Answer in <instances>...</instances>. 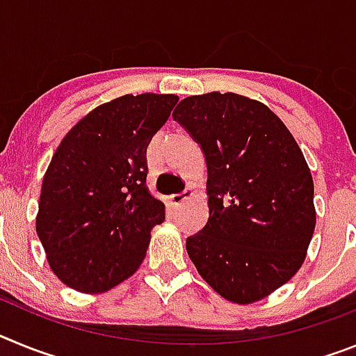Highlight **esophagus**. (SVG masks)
Instances as JSON below:
<instances>
[{"label":"esophagus","instance_id":"esophagus-1","mask_svg":"<svg viewBox=\"0 0 356 356\" xmlns=\"http://www.w3.org/2000/svg\"><path fill=\"white\" fill-rule=\"evenodd\" d=\"M193 196H194L193 188H185V191H181V193L171 194V196H169V201H171V205L178 207L181 205L185 200H188V197H193Z\"/></svg>","mask_w":356,"mask_h":356}]
</instances>
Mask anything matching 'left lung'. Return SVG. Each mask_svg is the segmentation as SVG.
<instances>
[{
    "label": "left lung",
    "mask_w": 356,
    "mask_h": 356,
    "mask_svg": "<svg viewBox=\"0 0 356 356\" xmlns=\"http://www.w3.org/2000/svg\"><path fill=\"white\" fill-rule=\"evenodd\" d=\"M172 118L197 140L209 172V221L187 238L188 257L225 300H264L300 271L316 229L307 160L282 119L248 96H188Z\"/></svg>",
    "instance_id": "obj_1"
}]
</instances>
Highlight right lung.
I'll return each mask as SVG.
<instances>
[{
    "mask_svg": "<svg viewBox=\"0 0 356 356\" xmlns=\"http://www.w3.org/2000/svg\"><path fill=\"white\" fill-rule=\"evenodd\" d=\"M175 94H124L67 131L40 188L35 229L51 271L81 294H103L143 264L165 205L146 187V149Z\"/></svg>",
    "mask_w": 356,
    "mask_h": 356,
    "instance_id": "right-lung-1",
    "label": "right lung"
}]
</instances>
